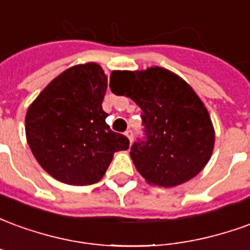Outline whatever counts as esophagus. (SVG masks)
Here are the masks:
<instances>
[{
  "label": "esophagus",
  "instance_id": "34e87169",
  "mask_svg": "<svg viewBox=\"0 0 250 250\" xmlns=\"http://www.w3.org/2000/svg\"><path fill=\"white\" fill-rule=\"evenodd\" d=\"M125 135L127 136V138H128V141L130 142H132V138H134V134H132V131L131 130H127L125 132Z\"/></svg>",
  "mask_w": 250,
  "mask_h": 250
}]
</instances>
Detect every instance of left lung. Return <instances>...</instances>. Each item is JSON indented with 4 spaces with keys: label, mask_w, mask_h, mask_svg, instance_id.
Here are the masks:
<instances>
[{
    "label": "left lung",
    "mask_w": 250,
    "mask_h": 250,
    "mask_svg": "<svg viewBox=\"0 0 250 250\" xmlns=\"http://www.w3.org/2000/svg\"><path fill=\"white\" fill-rule=\"evenodd\" d=\"M111 91L143 111L146 142L134 143L131 159L148 185L174 188L194 178L214 148V127L202 100L182 77L162 66L119 71Z\"/></svg>",
    "instance_id": "obj_1"
}]
</instances>
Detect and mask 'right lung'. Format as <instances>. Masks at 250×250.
Here are the masks:
<instances>
[{"label":"right lung","mask_w":250,"mask_h":250,"mask_svg":"<svg viewBox=\"0 0 250 250\" xmlns=\"http://www.w3.org/2000/svg\"><path fill=\"white\" fill-rule=\"evenodd\" d=\"M107 75L96 62L68 68L33 100L25 116V134L33 155L62 184L87 186L103 178L116 151L128 139L105 123Z\"/></svg>","instance_id":"add662e5"}]
</instances>
